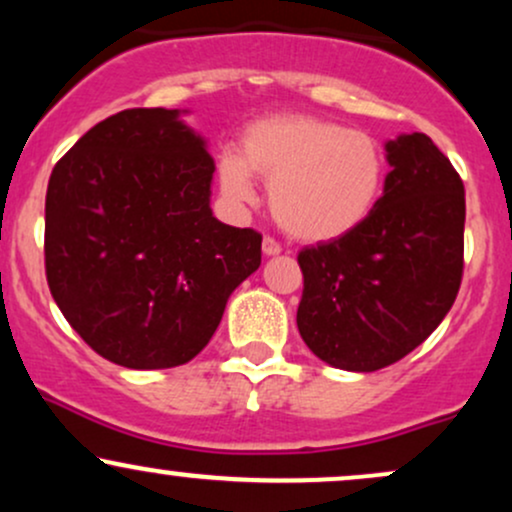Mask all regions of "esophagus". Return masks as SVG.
Wrapping results in <instances>:
<instances>
[{
	"instance_id": "obj_1",
	"label": "esophagus",
	"mask_w": 512,
	"mask_h": 512,
	"mask_svg": "<svg viewBox=\"0 0 512 512\" xmlns=\"http://www.w3.org/2000/svg\"><path fill=\"white\" fill-rule=\"evenodd\" d=\"M262 252L267 257H274V255H279L281 252V245L276 243V240L272 238V236H264V240H262Z\"/></svg>"
}]
</instances>
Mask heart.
<instances>
[{"mask_svg":"<svg viewBox=\"0 0 512 512\" xmlns=\"http://www.w3.org/2000/svg\"><path fill=\"white\" fill-rule=\"evenodd\" d=\"M252 175L269 182V207L286 233L308 243L349 236L385 187V149L373 134L305 113L255 120L240 156L219 158V182L233 204H255Z\"/></svg>","mask_w":512,"mask_h":512,"instance_id":"1","label":"heart"}]
</instances>
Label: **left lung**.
Segmentation results:
<instances>
[{
	"mask_svg": "<svg viewBox=\"0 0 512 512\" xmlns=\"http://www.w3.org/2000/svg\"><path fill=\"white\" fill-rule=\"evenodd\" d=\"M390 173L349 236L298 252V332L334 368L370 373L414 351L455 303L464 269V185L426 134L387 142Z\"/></svg>",
	"mask_w": 512,
	"mask_h": 512,
	"instance_id": "1",
	"label": "left lung"
}]
</instances>
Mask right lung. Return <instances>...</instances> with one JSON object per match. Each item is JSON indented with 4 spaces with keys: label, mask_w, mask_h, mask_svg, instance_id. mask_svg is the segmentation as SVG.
<instances>
[{
    "label": "right lung",
    "mask_w": 512,
    "mask_h": 512,
    "mask_svg": "<svg viewBox=\"0 0 512 512\" xmlns=\"http://www.w3.org/2000/svg\"><path fill=\"white\" fill-rule=\"evenodd\" d=\"M178 110L98 122L52 168L45 276L96 354L134 370L192 361L228 296L262 262V236L214 219V158Z\"/></svg>",
    "instance_id": "1"
}]
</instances>
